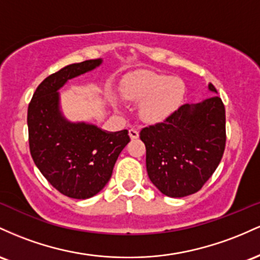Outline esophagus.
<instances>
[{"mask_svg":"<svg viewBox=\"0 0 260 260\" xmlns=\"http://www.w3.org/2000/svg\"><path fill=\"white\" fill-rule=\"evenodd\" d=\"M129 136H130L131 140L138 139L139 138V131L135 130V129H130L129 130Z\"/></svg>","mask_w":260,"mask_h":260,"instance_id":"34e87169","label":"esophagus"}]
</instances>
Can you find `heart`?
<instances>
[{
  "label": "heart",
  "instance_id": "heart-1",
  "mask_svg": "<svg viewBox=\"0 0 260 260\" xmlns=\"http://www.w3.org/2000/svg\"><path fill=\"white\" fill-rule=\"evenodd\" d=\"M185 86L180 78L156 72H140L122 83L124 99L139 105V116L146 124H159L168 119L182 104ZM115 109H120L113 101Z\"/></svg>",
  "mask_w": 260,
  "mask_h": 260
}]
</instances>
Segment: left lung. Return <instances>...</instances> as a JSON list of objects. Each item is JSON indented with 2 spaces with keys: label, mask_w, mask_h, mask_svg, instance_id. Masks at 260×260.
<instances>
[{
  "label": "left lung",
  "mask_w": 260,
  "mask_h": 260,
  "mask_svg": "<svg viewBox=\"0 0 260 260\" xmlns=\"http://www.w3.org/2000/svg\"><path fill=\"white\" fill-rule=\"evenodd\" d=\"M209 92L217 94L208 84ZM146 168L152 184L169 198L197 193L216 171L226 144V115L218 95L179 107L163 122L145 127Z\"/></svg>",
  "instance_id": "1"
}]
</instances>
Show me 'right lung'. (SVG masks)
<instances>
[{
    "instance_id": "right-lung-1",
    "label": "right lung",
    "mask_w": 260,
    "mask_h": 260,
    "mask_svg": "<svg viewBox=\"0 0 260 260\" xmlns=\"http://www.w3.org/2000/svg\"><path fill=\"white\" fill-rule=\"evenodd\" d=\"M102 62L86 60L62 67L38 86L28 107L33 161L55 189L74 199H88L107 185L119 154L130 141L127 130L110 133L91 122L71 121L61 110L60 89Z\"/></svg>"
}]
</instances>
